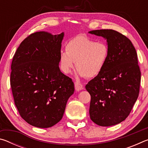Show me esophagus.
<instances>
[{"label":"esophagus","instance_id":"esophagus-1","mask_svg":"<svg viewBox=\"0 0 148 148\" xmlns=\"http://www.w3.org/2000/svg\"><path fill=\"white\" fill-rule=\"evenodd\" d=\"M74 86H75V89L77 91H79L80 90L84 89V86L81 83H79V82H75Z\"/></svg>","mask_w":148,"mask_h":148}]
</instances>
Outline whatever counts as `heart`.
Returning a JSON list of instances; mask_svg holds the SVG:
<instances>
[{
    "label": "heart",
    "instance_id": "1",
    "mask_svg": "<svg viewBox=\"0 0 148 148\" xmlns=\"http://www.w3.org/2000/svg\"><path fill=\"white\" fill-rule=\"evenodd\" d=\"M109 58V47L106 42H95L88 37L78 35L69 40L66 51H61L59 61L62 72L71 73L76 67L79 76L97 77L103 71Z\"/></svg>",
    "mask_w": 148,
    "mask_h": 148
}]
</instances>
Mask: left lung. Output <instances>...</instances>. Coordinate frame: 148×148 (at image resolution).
<instances>
[{
  "label": "left lung",
  "instance_id": "8db88e82",
  "mask_svg": "<svg viewBox=\"0 0 148 148\" xmlns=\"http://www.w3.org/2000/svg\"><path fill=\"white\" fill-rule=\"evenodd\" d=\"M106 40L109 58L102 72L86 86L91 95L90 118L103 127L127 118L139 95L141 72L131 41L112 29L89 32Z\"/></svg>",
  "mask_w": 148,
  "mask_h": 148
}]
</instances>
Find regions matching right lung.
Returning a JSON list of instances; mask_svg holds the SVG:
<instances>
[{
  "label": "right lung",
  "instance_id": "obj_1",
  "mask_svg": "<svg viewBox=\"0 0 148 148\" xmlns=\"http://www.w3.org/2000/svg\"><path fill=\"white\" fill-rule=\"evenodd\" d=\"M63 36L64 32L31 34L20 44L12 60L10 86L15 105L22 118L34 127L57 124L74 93V82L59 66Z\"/></svg>",
  "mask_w": 148,
  "mask_h": 148
}]
</instances>
